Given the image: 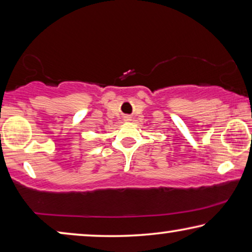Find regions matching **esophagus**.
Listing matches in <instances>:
<instances>
[{"instance_id":"obj_1","label":"esophagus","mask_w":252,"mask_h":252,"mask_svg":"<svg viewBox=\"0 0 252 252\" xmlns=\"http://www.w3.org/2000/svg\"><path fill=\"white\" fill-rule=\"evenodd\" d=\"M125 121H130V118L129 117H126L125 118Z\"/></svg>"}]
</instances>
